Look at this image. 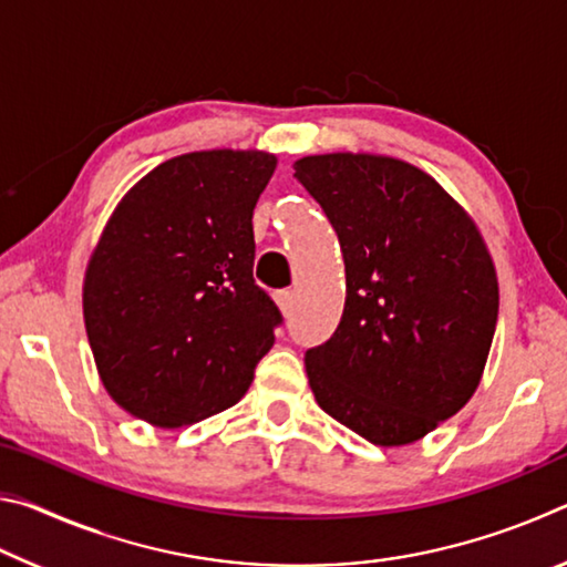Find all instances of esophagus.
<instances>
[{
    "instance_id": "obj_1",
    "label": "esophagus",
    "mask_w": 567,
    "mask_h": 567,
    "mask_svg": "<svg viewBox=\"0 0 567 567\" xmlns=\"http://www.w3.org/2000/svg\"><path fill=\"white\" fill-rule=\"evenodd\" d=\"M275 302L280 307L282 315H290L292 312V292L290 290H280L275 295Z\"/></svg>"
}]
</instances>
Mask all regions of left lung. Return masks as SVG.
<instances>
[{
	"mask_svg": "<svg viewBox=\"0 0 567 567\" xmlns=\"http://www.w3.org/2000/svg\"><path fill=\"white\" fill-rule=\"evenodd\" d=\"M295 177L340 239L342 320L305 352L318 405L372 445L425 437L483 378L497 322L485 239L437 182L382 155H312Z\"/></svg>",
	"mask_w": 567,
	"mask_h": 567,
	"instance_id": "obj_1",
	"label": "left lung"
}]
</instances>
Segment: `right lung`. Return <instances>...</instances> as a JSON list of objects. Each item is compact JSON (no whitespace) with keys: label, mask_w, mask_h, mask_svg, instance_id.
Segmentation results:
<instances>
[{"label":"right lung","mask_w":567,"mask_h":567,"mask_svg":"<svg viewBox=\"0 0 567 567\" xmlns=\"http://www.w3.org/2000/svg\"><path fill=\"white\" fill-rule=\"evenodd\" d=\"M275 167L260 150L189 152L112 213L82 307L102 385L130 415L182 427L243 400L282 322L252 277V213Z\"/></svg>","instance_id":"1"}]
</instances>
